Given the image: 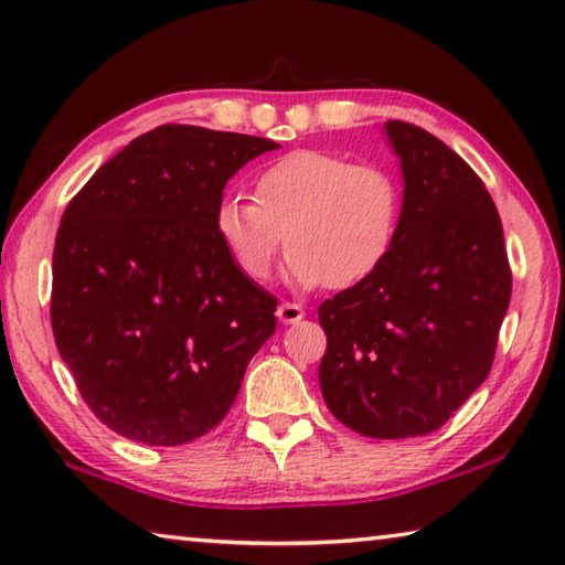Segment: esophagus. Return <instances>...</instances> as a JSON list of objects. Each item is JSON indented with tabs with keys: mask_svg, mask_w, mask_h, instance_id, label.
<instances>
[{
	"mask_svg": "<svg viewBox=\"0 0 565 565\" xmlns=\"http://www.w3.org/2000/svg\"><path fill=\"white\" fill-rule=\"evenodd\" d=\"M276 317H279L281 324H297V321L303 319V309L299 307V303L284 301V303H279V311H276Z\"/></svg>",
	"mask_w": 565,
	"mask_h": 565,
	"instance_id": "1",
	"label": "esophagus"
}]
</instances>
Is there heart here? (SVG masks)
<instances>
[{
	"mask_svg": "<svg viewBox=\"0 0 565 565\" xmlns=\"http://www.w3.org/2000/svg\"><path fill=\"white\" fill-rule=\"evenodd\" d=\"M399 185L377 166L321 150H294L254 181V201L226 195L216 236L250 281H266L291 248L284 276L297 289H352L387 262L399 226Z\"/></svg>",
	"mask_w": 565,
	"mask_h": 565,
	"instance_id": "b5f03b06",
	"label": "heart"
}]
</instances>
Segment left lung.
I'll return each mask as SVG.
<instances>
[{"instance_id":"1","label":"left lung","mask_w":565,"mask_h":565,"mask_svg":"<svg viewBox=\"0 0 565 565\" xmlns=\"http://www.w3.org/2000/svg\"><path fill=\"white\" fill-rule=\"evenodd\" d=\"M402 211L387 262L319 307V387L339 423L402 440L450 419L495 356L510 303L503 223L465 160L417 125L387 120Z\"/></svg>"}]
</instances>
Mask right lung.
<instances>
[{
	"instance_id": "obj_1",
	"label": "right lung",
	"mask_w": 565,
	"mask_h": 565,
	"mask_svg": "<svg viewBox=\"0 0 565 565\" xmlns=\"http://www.w3.org/2000/svg\"><path fill=\"white\" fill-rule=\"evenodd\" d=\"M268 138L160 125L89 178L52 256V331L95 417L142 445L216 427L276 329V299L213 228L223 188Z\"/></svg>"
}]
</instances>
